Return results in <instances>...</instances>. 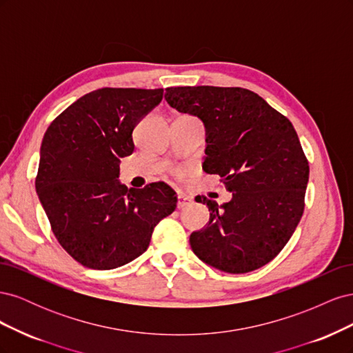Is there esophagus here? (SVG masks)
Masks as SVG:
<instances>
[{
    "label": "esophagus",
    "mask_w": 353,
    "mask_h": 353,
    "mask_svg": "<svg viewBox=\"0 0 353 353\" xmlns=\"http://www.w3.org/2000/svg\"><path fill=\"white\" fill-rule=\"evenodd\" d=\"M191 203H193V200H191L190 197H187V196H184V194H179V196H178L176 206H178V209H184V208L190 206Z\"/></svg>",
    "instance_id": "34e87169"
}]
</instances>
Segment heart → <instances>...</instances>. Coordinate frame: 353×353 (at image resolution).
Listing matches in <instances>:
<instances>
[{
	"label": "heart",
	"mask_w": 353,
	"mask_h": 353,
	"mask_svg": "<svg viewBox=\"0 0 353 353\" xmlns=\"http://www.w3.org/2000/svg\"><path fill=\"white\" fill-rule=\"evenodd\" d=\"M174 175H175V176H183V175H184V169H183V168L174 169Z\"/></svg>",
	"instance_id": "1"
}]
</instances>
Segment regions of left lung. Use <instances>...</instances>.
<instances>
[{"mask_svg": "<svg viewBox=\"0 0 353 353\" xmlns=\"http://www.w3.org/2000/svg\"><path fill=\"white\" fill-rule=\"evenodd\" d=\"M165 99L205 123L203 169L219 175L232 193L222 206L199 199L210 219L190 236L191 249L205 263L230 274L271 262L305 210L309 163L292 122L256 92L239 87H170Z\"/></svg>", "mask_w": 353, "mask_h": 353, "instance_id": "obj_1", "label": "left lung"}]
</instances>
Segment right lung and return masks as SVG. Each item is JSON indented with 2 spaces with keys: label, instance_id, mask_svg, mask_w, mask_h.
Returning a JSON list of instances; mask_svg holds the SVG:
<instances>
[{
  "label": "right lung",
  "instance_id": "obj_1",
  "mask_svg": "<svg viewBox=\"0 0 353 353\" xmlns=\"http://www.w3.org/2000/svg\"><path fill=\"white\" fill-rule=\"evenodd\" d=\"M163 99V88H100L51 122L41 145L35 188L51 231L72 258L113 270L143 254L154 227L176 209L165 183L122 185L121 159L134 153L138 121Z\"/></svg>",
  "mask_w": 353,
  "mask_h": 353
}]
</instances>
